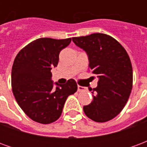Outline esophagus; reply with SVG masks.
Instances as JSON below:
<instances>
[{
    "label": "esophagus",
    "instance_id": "34e87169",
    "mask_svg": "<svg viewBox=\"0 0 147 147\" xmlns=\"http://www.w3.org/2000/svg\"><path fill=\"white\" fill-rule=\"evenodd\" d=\"M78 91H79V92H83V91H85V88H84L83 86L78 85Z\"/></svg>",
    "mask_w": 147,
    "mask_h": 147
}]
</instances>
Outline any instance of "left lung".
Instances as JSON below:
<instances>
[{
    "label": "left lung",
    "instance_id": "left-lung-1",
    "mask_svg": "<svg viewBox=\"0 0 147 147\" xmlns=\"http://www.w3.org/2000/svg\"><path fill=\"white\" fill-rule=\"evenodd\" d=\"M86 52L90 71L98 77V86L91 88L93 102L83 111L95 122H106L122 111L129 98L133 83L132 66L127 53L119 42L102 33L72 38Z\"/></svg>",
    "mask_w": 147,
    "mask_h": 147
}]
</instances>
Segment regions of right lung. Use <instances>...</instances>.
Listing matches in <instances>:
<instances>
[{
	"mask_svg": "<svg viewBox=\"0 0 147 147\" xmlns=\"http://www.w3.org/2000/svg\"><path fill=\"white\" fill-rule=\"evenodd\" d=\"M71 41V38H38L22 49L15 58L12 92L22 110L35 122L47 124L58 120L67 97L77 91V83L72 79L56 90L51 80V69L57 66L60 52Z\"/></svg>",
	"mask_w": 147,
	"mask_h": 147,
	"instance_id": "right-lung-1",
	"label": "right lung"
}]
</instances>
